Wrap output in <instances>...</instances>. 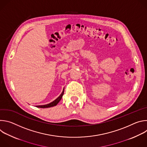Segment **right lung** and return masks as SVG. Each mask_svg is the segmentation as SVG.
Instances as JSON below:
<instances>
[{"label":"right lung","instance_id":"1","mask_svg":"<svg viewBox=\"0 0 147 147\" xmlns=\"http://www.w3.org/2000/svg\"><path fill=\"white\" fill-rule=\"evenodd\" d=\"M64 90L63 91V92H61V94H60V95L55 100H53L52 102L50 103H48V104H47V105H39V106H36V107L38 108H50V107H55L56 106V105L59 102V101L61 100L63 95V94H64Z\"/></svg>","mask_w":147,"mask_h":147}]
</instances>
